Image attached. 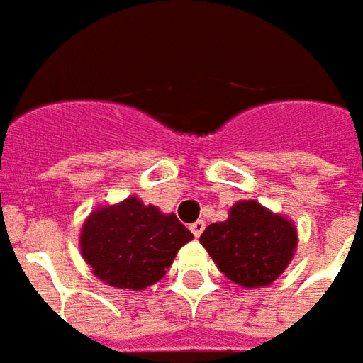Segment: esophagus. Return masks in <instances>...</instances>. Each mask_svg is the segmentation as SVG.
Listing matches in <instances>:
<instances>
[{
  "mask_svg": "<svg viewBox=\"0 0 363 363\" xmlns=\"http://www.w3.org/2000/svg\"><path fill=\"white\" fill-rule=\"evenodd\" d=\"M204 228H206L204 220H196L194 224H190V232L194 234V238H200V234L204 232Z\"/></svg>",
  "mask_w": 363,
  "mask_h": 363,
  "instance_id": "34e87169",
  "label": "esophagus"
}]
</instances>
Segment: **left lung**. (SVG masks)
Listing matches in <instances>:
<instances>
[{
	"label": "left lung",
	"instance_id": "8db88e82",
	"mask_svg": "<svg viewBox=\"0 0 363 363\" xmlns=\"http://www.w3.org/2000/svg\"><path fill=\"white\" fill-rule=\"evenodd\" d=\"M218 269L242 287H267L287 269L296 247V228L255 200L230 208L225 222L210 224L200 235Z\"/></svg>",
	"mask_w": 363,
	"mask_h": 363
}]
</instances>
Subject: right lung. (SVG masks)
I'll return each instance as SVG.
<instances>
[{
  "mask_svg": "<svg viewBox=\"0 0 363 363\" xmlns=\"http://www.w3.org/2000/svg\"><path fill=\"white\" fill-rule=\"evenodd\" d=\"M194 235L174 214L138 196L94 210L80 232V250L94 275L110 287L141 291L164 277L174 255Z\"/></svg>",
  "mask_w": 363,
  "mask_h": 363,
  "instance_id": "right-lung-1",
  "label": "right lung"
}]
</instances>
